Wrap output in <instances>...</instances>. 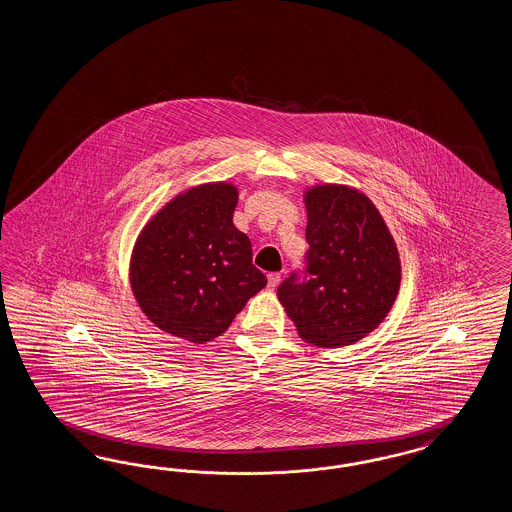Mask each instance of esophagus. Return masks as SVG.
Instances as JSON below:
<instances>
[{
    "label": "esophagus",
    "mask_w": 512,
    "mask_h": 512,
    "mask_svg": "<svg viewBox=\"0 0 512 512\" xmlns=\"http://www.w3.org/2000/svg\"><path fill=\"white\" fill-rule=\"evenodd\" d=\"M281 281V274L274 272V274H268V289H276Z\"/></svg>",
    "instance_id": "esophagus-1"
}]
</instances>
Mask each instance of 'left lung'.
Here are the masks:
<instances>
[{
  "label": "left lung",
  "mask_w": 512,
  "mask_h": 512,
  "mask_svg": "<svg viewBox=\"0 0 512 512\" xmlns=\"http://www.w3.org/2000/svg\"><path fill=\"white\" fill-rule=\"evenodd\" d=\"M304 204L306 276L285 279L278 298L302 340L338 349L385 321L402 283L400 255L385 219L357 187L315 184Z\"/></svg>",
  "instance_id": "obj_1"
}]
</instances>
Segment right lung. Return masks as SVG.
<instances>
[{
    "instance_id": "right-lung-1",
    "label": "right lung",
    "mask_w": 512,
    "mask_h": 512,
    "mask_svg": "<svg viewBox=\"0 0 512 512\" xmlns=\"http://www.w3.org/2000/svg\"><path fill=\"white\" fill-rule=\"evenodd\" d=\"M238 187L208 182L176 195L140 231L129 283L142 313L191 343L221 336L266 278L234 227Z\"/></svg>"
}]
</instances>
